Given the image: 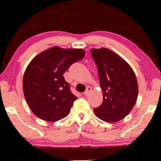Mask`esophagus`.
Returning a JSON list of instances; mask_svg holds the SVG:
<instances>
[{
    "mask_svg": "<svg viewBox=\"0 0 161 161\" xmlns=\"http://www.w3.org/2000/svg\"><path fill=\"white\" fill-rule=\"evenodd\" d=\"M91 91H92V88L90 87V86H88L87 88H86V91L84 92V95L85 96H87L88 94H89L90 92H91Z\"/></svg>",
    "mask_w": 161,
    "mask_h": 161,
    "instance_id": "obj_1",
    "label": "esophagus"
}]
</instances>
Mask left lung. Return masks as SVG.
I'll return each instance as SVG.
<instances>
[{
  "instance_id": "1",
  "label": "left lung",
  "mask_w": 161,
  "mask_h": 161,
  "mask_svg": "<svg viewBox=\"0 0 161 161\" xmlns=\"http://www.w3.org/2000/svg\"><path fill=\"white\" fill-rule=\"evenodd\" d=\"M98 69L103 103L94 109L96 116L107 122L124 119L132 111L138 97V82L129 64L105 47L91 50Z\"/></svg>"
}]
</instances>
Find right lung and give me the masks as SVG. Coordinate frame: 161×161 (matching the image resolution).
Wrapping results in <instances>:
<instances>
[{
    "mask_svg": "<svg viewBox=\"0 0 161 161\" xmlns=\"http://www.w3.org/2000/svg\"><path fill=\"white\" fill-rule=\"evenodd\" d=\"M84 56L81 48L55 46L32 59L24 73L23 88L26 102L37 117L55 122L69 114L78 97L70 91L63 74Z\"/></svg>",
    "mask_w": 161,
    "mask_h": 161,
    "instance_id": "right-lung-1",
    "label": "right lung"
}]
</instances>
